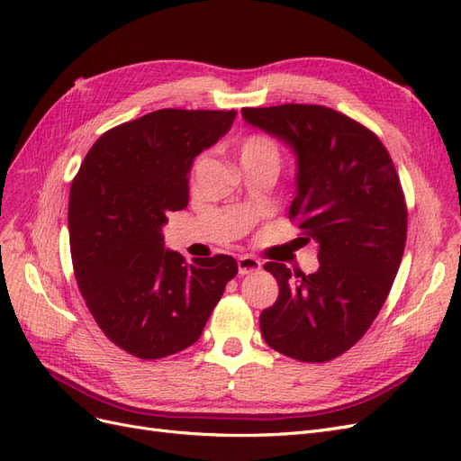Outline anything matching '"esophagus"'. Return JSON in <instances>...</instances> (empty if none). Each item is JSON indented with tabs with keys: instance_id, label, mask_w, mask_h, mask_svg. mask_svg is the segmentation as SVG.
Returning a JSON list of instances; mask_svg holds the SVG:
<instances>
[{
	"instance_id": "esophagus-1",
	"label": "esophagus",
	"mask_w": 461,
	"mask_h": 461,
	"mask_svg": "<svg viewBox=\"0 0 461 461\" xmlns=\"http://www.w3.org/2000/svg\"><path fill=\"white\" fill-rule=\"evenodd\" d=\"M261 263L259 259L252 258V256H242L239 258V275H248V273H256L259 271Z\"/></svg>"
}]
</instances>
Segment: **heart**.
<instances>
[{
  "instance_id": "obj_1",
  "label": "heart",
  "mask_w": 461,
  "mask_h": 461,
  "mask_svg": "<svg viewBox=\"0 0 461 461\" xmlns=\"http://www.w3.org/2000/svg\"><path fill=\"white\" fill-rule=\"evenodd\" d=\"M236 158L240 167L248 165H278V148L273 138L265 134H249L242 138L239 148H236ZM203 159H198L192 167V176L200 171Z\"/></svg>"
}]
</instances>
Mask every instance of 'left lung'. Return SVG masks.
I'll return each mask as SVG.
<instances>
[{
    "instance_id": "obj_1",
    "label": "left lung",
    "mask_w": 461,
    "mask_h": 461,
    "mask_svg": "<svg viewBox=\"0 0 461 461\" xmlns=\"http://www.w3.org/2000/svg\"><path fill=\"white\" fill-rule=\"evenodd\" d=\"M248 124L296 158L290 219L317 244L319 269H265L278 298L259 315L263 340L300 361H329L364 337L393 288L408 212L386 148L364 124L323 105L244 107Z\"/></svg>"
}]
</instances>
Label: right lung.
<instances>
[{"instance_id": "add662e5", "label": "right lung", "mask_w": 461, "mask_h": 461, "mask_svg": "<svg viewBox=\"0 0 461 461\" xmlns=\"http://www.w3.org/2000/svg\"><path fill=\"white\" fill-rule=\"evenodd\" d=\"M236 111L159 109L97 138L68 198L75 276L95 323L124 352L159 359L192 346L227 283L230 256L192 259L163 242L167 215L188 205L196 156Z\"/></svg>"}]
</instances>
